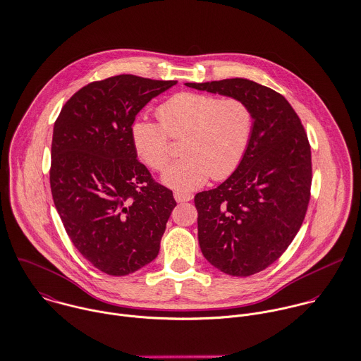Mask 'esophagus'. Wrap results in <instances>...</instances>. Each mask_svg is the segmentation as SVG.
Masks as SVG:
<instances>
[{
	"label": "esophagus",
	"instance_id": "esophagus-1",
	"mask_svg": "<svg viewBox=\"0 0 361 361\" xmlns=\"http://www.w3.org/2000/svg\"><path fill=\"white\" fill-rule=\"evenodd\" d=\"M173 197H175V200H176L178 203L190 202V200L193 199L192 195H189V193H180V192H175V193H173Z\"/></svg>",
	"mask_w": 361,
	"mask_h": 361
}]
</instances>
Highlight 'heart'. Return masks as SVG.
Segmentation results:
<instances>
[{
  "instance_id": "1",
  "label": "heart",
  "mask_w": 361,
  "mask_h": 361,
  "mask_svg": "<svg viewBox=\"0 0 361 361\" xmlns=\"http://www.w3.org/2000/svg\"><path fill=\"white\" fill-rule=\"evenodd\" d=\"M161 126L135 121L131 141L138 158L159 171L171 158L169 138L183 140L182 159L171 164L161 180L178 192H190L210 178L231 176L249 148L255 115L247 102L216 95L182 92L157 109Z\"/></svg>"
}]
</instances>
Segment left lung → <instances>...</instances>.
Segmentation results:
<instances>
[{
  "mask_svg": "<svg viewBox=\"0 0 361 361\" xmlns=\"http://www.w3.org/2000/svg\"><path fill=\"white\" fill-rule=\"evenodd\" d=\"M249 104L253 134L238 169L195 196L203 256L230 276L246 277L276 262L304 221L312 180L311 148L300 118L276 91L246 78L188 82Z\"/></svg>",
  "mask_w": 361,
  "mask_h": 361,
  "instance_id": "8db88e82",
  "label": "left lung"
}]
</instances>
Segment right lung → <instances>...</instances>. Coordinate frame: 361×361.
Instances as JSON below:
<instances>
[{"label":"right lung","mask_w":361,"mask_h":361,"mask_svg":"<svg viewBox=\"0 0 361 361\" xmlns=\"http://www.w3.org/2000/svg\"><path fill=\"white\" fill-rule=\"evenodd\" d=\"M175 84L130 74L91 82L54 123V206L74 246L106 274L126 276L152 262L176 206L137 161L130 134L137 114Z\"/></svg>","instance_id":"add662e5"}]
</instances>
